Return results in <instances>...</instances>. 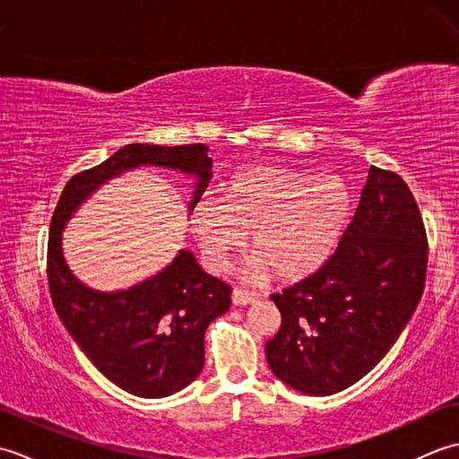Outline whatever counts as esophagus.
I'll return each instance as SVG.
<instances>
[{"instance_id":"esophagus-1","label":"esophagus","mask_w":459,"mask_h":459,"mask_svg":"<svg viewBox=\"0 0 459 459\" xmlns=\"http://www.w3.org/2000/svg\"><path fill=\"white\" fill-rule=\"evenodd\" d=\"M260 298L258 294H252V291H247V290H235L232 291V304L235 306H247V304H256Z\"/></svg>"}]
</instances>
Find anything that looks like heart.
Instances as JSON below:
<instances>
[{
  "label": "heart",
  "instance_id": "obj_1",
  "mask_svg": "<svg viewBox=\"0 0 459 459\" xmlns=\"http://www.w3.org/2000/svg\"><path fill=\"white\" fill-rule=\"evenodd\" d=\"M351 214L347 185L316 175L258 163L221 183L217 201L191 211V230L207 266L222 272L247 242L255 250L248 274L270 272L286 281L304 280L333 255Z\"/></svg>",
  "mask_w": 459,
  "mask_h": 459
}]
</instances>
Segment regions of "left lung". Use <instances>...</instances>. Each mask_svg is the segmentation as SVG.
Instances as JSON below:
<instances>
[{
	"label": "left lung",
	"instance_id": "left-lung-1",
	"mask_svg": "<svg viewBox=\"0 0 459 459\" xmlns=\"http://www.w3.org/2000/svg\"><path fill=\"white\" fill-rule=\"evenodd\" d=\"M428 237L412 191L370 168L353 221L316 274L272 294L281 314L268 365L299 393L327 396L355 385L403 333L422 298Z\"/></svg>",
	"mask_w": 459,
	"mask_h": 459
}]
</instances>
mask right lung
I'll return each mask as SVG.
<instances>
[{
    "mask_svg": "<svg viewBox=\"0 0 459 459\" xmlns=\"http://www.w3.org/2000/svg\"><path fill=\"white\" fill-rule=\"evenodd\" d=\"M197 173L195 203L211 179L207 145L130 143L110 160L73 175L58 197L47 245L48 290L58 317L94 367L142 398H161L193 383L204 365V331L230 306L232 288L181 250L173 264L143 284L116 294L89 290L66 268L61 230L73 211L112 175L138 165Z\"/></svg>",
    "mask_w": 459,
    "mask_h": 459,
    "instance_id": "obj_1",
    "label": "right lung"
}]
</instances>
